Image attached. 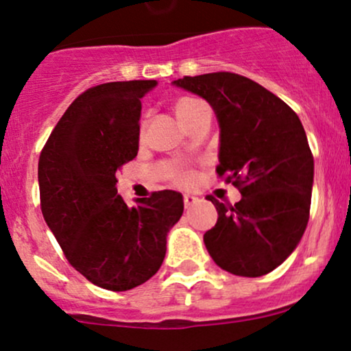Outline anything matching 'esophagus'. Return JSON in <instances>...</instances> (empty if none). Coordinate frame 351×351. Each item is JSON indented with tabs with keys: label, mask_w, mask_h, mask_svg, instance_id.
<instances>
[{
	"label": "esophagus",
	"mask_w": 351,
	"mask_h": 351,
	"mask_svg": "<svg viewBox=\"0 0 351 351\" xmlns=\"http://www.w3.org/2000/svg\"><path fill=\"white\" fill-rule=\"evenodd\" d=\"M183 202H184V208L189 209V208H193L194 204H196V202H197V197H194V196H189V194H184V197H183Z\"/></svg>",
	"instance_id": "obj_1"
}]
</instances>
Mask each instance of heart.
Returning a JSON list of instances; mask_svg holds the SVG:
<instances>
[{"label": "heart", "mask_w": 351, "mask_h": 351, "mask_svg": "<svg viewBox=\"0 0 351 351\" xmlns=\"http://www.w3.org/2000/svg\"><path fill=\"white\" fill-rule=\"evenodd\" d=\"M201 101L199 99H194V98H181L178 103L175 104V111H176V116L180 117V121L186 122L189 114L194 108L199 104ZM171 180L175 181L176 184H183V186H189V184L194 181V173L193 171H188V170H176L173 171L171 175Z\"/></svg>", "instance_id": "1"}]
</instances>
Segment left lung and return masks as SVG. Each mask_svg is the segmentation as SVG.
I'll return each mask as SVG.
<instances>
[{
	"instance_id": "obj_1",
	"label": "left lung",
	"mask_w": 351,
	"mask_h": 351,
	"mask_svg": "<svg viewBox=\"0 0 351 351\" xmlns=\"http://www.w3.org/2000/svg\"><path fill=\"white\" fill-rule=\"evenodd\" d=\"M213 106L221 128L219 178L242 194L235 204L208 199L217 222L204 243L217 267L263 276L298 247L311 210L314 157L298 114L261 84L230 71L176 80Z\"/></svg>"
}]
</instances>
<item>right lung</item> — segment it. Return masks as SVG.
I'll use <instances>...</instances> for the list:
<instances>
[{"mask_svg":"<svg viewBox=\"0 0 351 351\" xmlns=\"http://www.w3.org/2000/svg\"><path fill=\"white\" fill-rule=\"evenodd\" d=\"M155 80L88 88L57 122L39 157L42 216L69 263L109 291H128L162 267L183 196L155 191L129 208L116 173L137 157L141 99Z\"/></svg>","mask_w":351,"mask_h":351,"instance_id":"right-lung-1","label":"right lung"}]
</instances>
